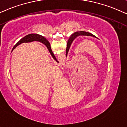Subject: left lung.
Returning a JSON list of instances; mask_svg holds the SVG:
<instances>
[{"label":"left lung","mask_w":127,"mask_h":127,"mask_svg":"<svg viewBox=\"0 0 127 127\" xmlns=\"http://www.w3.org/2000/svg\"><path fill=\"white\" fill-rule=\"evenodd\" d=\"M80 35H86V36H94V37H96L95 36H94V35L91 34V33L88 32H85V31H78L72 34L71 37L69 39L68 42H67V49H66V55L67 53H68L69 49H70V47L71 45L72 42H73V40L75 39V38H77V36H80Z\"/></svg>","instance_id":"8db88e82"}]
</instances>
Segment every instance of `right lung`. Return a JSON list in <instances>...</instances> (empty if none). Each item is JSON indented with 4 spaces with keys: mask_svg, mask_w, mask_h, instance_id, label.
I'll return each instance as SVG.
<instances>
[{
    "mask_svg": "<svg viewBox=\"0 0 127 127\" xmlns=\"http://www.w3.org/2000/svg\"><path fill=\"white\" fill-rule=\"evenodd\" d=\"M33 40H38V41L42 42L44 45H46V47L48 49L49 51V52H50V53L51 54L52 57H53V58L55 59V60H56V59L55 55H54L53 53L52 52L51 48H50V45L49 42L48 40H46V38H44L43 36H42L40 35L36 34V33H35V34H33V33H32V34H29V35H27V36H25V37H24L23 38H22L20 40L16 45H15V46H14V48H13V49H14L16 46H17L18 45H19L20 44L24 43V42H29L33 41Z\"/></svg>",
    "mask_w": 127,
    "mask_h": 127,
    "instance_id": "1",
    "label": "right lung"
}]
</instances>
